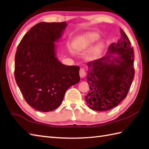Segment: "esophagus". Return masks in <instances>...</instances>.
Segmentation results:
<instances>
[{
	"mask_svg": "<svg viewBox=\"0 0 149 149\" xmlns=\"http://www.w3.org/2000/svg\"><path fill=\"white\" fill-rule=\"evenodd\" d=\"M86 71L85 70H84V68H81L80 70H79V75L81 78H84L86 77Z\"/></svg>",
	"mask_w": 149,
	"mask_h": 149,
	"instance_id": "1",
	"label": "esophagus"
}]
</instances>
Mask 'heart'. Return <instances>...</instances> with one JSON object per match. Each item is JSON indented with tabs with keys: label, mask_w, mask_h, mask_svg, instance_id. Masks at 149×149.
Masks as SVG:
<instances>
[{
	"label": "heart",
	"mask_w": 149,
	"mask_h": 149,
	"mask_svg": "<svg viewBox=\"0 0 149 149\" xmlns=\"http://www.w3.org/2000/svg\"><path fill=\"white\" fill-rule=\"evenodd\" d=\"M100 39V37L97 34L95 33H91L87 36L84 38V39L81 41V44L79 45V46L78 47V49L79 50H86V49L91 48L93 46V45L95 42H96ZM100 50V48L97 46V48H95L94 51L92 52V54H90V58L91 59H94V58L97 55L98 52Z\"/></svg>",
	"instance_id": "obj_1"
}]
</instances>
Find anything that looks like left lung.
I'll return each mask as SVG.
<instances>
[{"mask_svg": "<svg viewBox=\"0 0 149 149\" xmlns=\"http://www.w3.org/2000/svg\"><path fill=\"white\" fill-rule=\"evenodd\" d=\"M120 32L121 37L110 45L105 56L87 63L90 90L84 99L90 109L106 111L118 106L132 84L134 51L126 33L122 29Z\"/></svg>", "mask_w": 149, "mask_h": 149, "instance_id": "obj_1", "label": "left lung"}]
</instances>
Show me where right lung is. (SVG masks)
Returning <instances> with one entry per match:
<instances>
[{"label": "right lung", "instance_id": "obj_1", "mask_svg": "<svg viewBox=\"0 0 149 149\" xmlns=\"http://www.w3.org/2000/svg\"><path fill=\"white\" fill-rule=\"evenodd\" d=\"M66 22H39L24 35L15 57V78L29 105L40 112L59 107L69 87L80 81L79 66L63 65L56 57L55 42Z\"/></svg>", "mask_w": 149, "mask_h": 149}]
</instances>
